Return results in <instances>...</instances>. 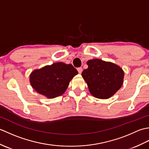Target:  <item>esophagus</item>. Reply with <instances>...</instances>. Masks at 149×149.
Listing matches in <instances>:
<instances>
[{"label":"esophagus","mask_w":149,"mask_h":149,"mask_svg":"<svg viewBox=\"0 0 149 149\" xmlns=\"http://www.w3.org/2000/svg\"><path fill=\"white\" fill-rule=\"evenodd\" d=\"M77 71L79 74H81L82 72H83V68H82V67H79L77 68Z\"/></svg>","instance_id":"34e87169"}]
</instances>
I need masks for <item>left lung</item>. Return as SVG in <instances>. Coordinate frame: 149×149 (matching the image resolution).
Returning <instances> with one entry per match:
<instances>
[{"mask_svg": "<svg viewBox=\"0 0 149 149\" xmlns=\"http://www.w3.org/2000/svg\"><path fill=\"white\" fill-rule=\"evenodd\" d=\"M88 68L82 72L90 93L101 99H109L123 84L124 72L119 66L99 59L87 61Z\"/></svg>", "mask_w": 149, "mask_h": 149, "instance_id": "8db88e82", "label": "left lung"}]
</instances>
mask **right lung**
<instances>
[{
    "label": "right lung",
    "mask_w": 149,
    "mask_h": 149,
    "mask_svg": "<svg viewBox=\"0 0 149 149\" xmlns=\"http://www.w3.org/2000/svg\"><path fill=\"white\" fill-rule=\"evenodd\" d=\"M77 74L71 64L55 63L34 70L30 75V83L38 93L53 99L65 92L70 82Z\"/></svg>",
    "instance_id": "right-lung-1"
}]
</instances>
